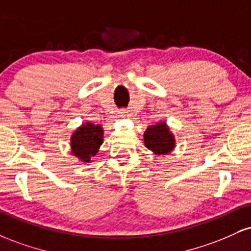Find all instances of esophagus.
<instances>
[{
	"instance_id": "1",
	"label": "esophagus",
	"mask_w": 251,
	"mask_h": 251,
	"mask_svg": "<svg viewBox=\"0 0 251 251\" xmlns=\"http://www.w3.org/2000/svg\"><path fill=\"white\" fill-rule=\"evenodd\" d=\"M127 117H129V113H128V111L127 109H123V111H120L119 112V118H127Z\"/></svg>"
}]
</instances>
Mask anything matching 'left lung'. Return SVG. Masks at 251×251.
<instances>
[{"label": "left lung", "instance_id": "left-lung-1", "mask_svg": "<svg viewBox=\"0 0 251 251\" xmlns=\"http://www.w3.org/2000/svg\"><path fill=\"white\" fill-rule=\"evenodd\" d=\"M144 143L154 154L165 155L174 151L176 146L175 135L170 131L168 124L159 122L149 126L144 132Z\"/></svg>", "mask_w": 251, "mask_h": 251}]
</instances>
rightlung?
Listing matches in <instances>:
<instances>
[{
    "instance_id": "1",
    "label": "right lung",
    "mask_w": 251,
    "mask_h": 251,
    "mask_svg": "<svg viewBox=\"0 0 251 251\" xmlns=\"http://www.w3.org/2000/svg\"><path fill=\"white\" fill-rule=\"evenodd\" d=\"M103 128L101 125L87 122L82 123L80 127L73 132L71 137L72 154L81 160V163H91L96 157L102 144Z\"/></svg>"
}]
</instances>
